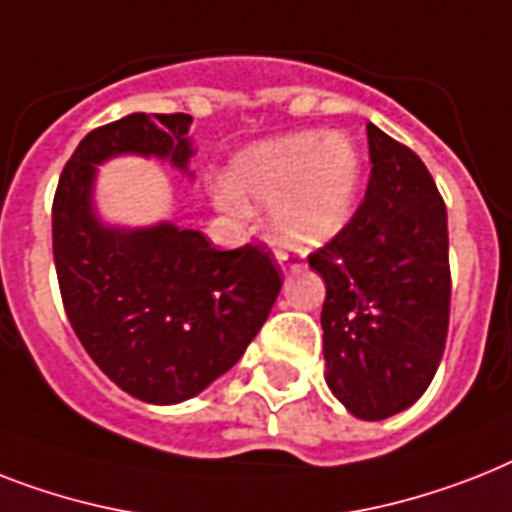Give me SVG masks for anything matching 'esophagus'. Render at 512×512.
<instances>
[{"label": "esophagus", "mask_w": 512, "mask_h": 512, "mask_svg": "<svg viewBox=\"0 0 512 512\" xmlns=\"http://www.w3.org/2000/svg\"><path fill=\"white\" fill-rule=\"evenodd\" d=\"M278 265H281V270H284V273H289L292 268H297V265H294L289 257H278Z\"/></svg>", "instance_id": "34e87169"}]
</instances>
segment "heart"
Returning a JSON list of instances; mask_svg holds the SVG:
<instances>
[{"instance_id": "obj_1", "label": "heart", "mask_w": 512, "mask_h": 512, "mask_svg": "<svg viewBox=\"0 0 512 512\" xmlns=\"http://www.w3.org/2000/svg\"><path fill=\"white\" fill-rule=\"evenodd\" d=\"M360 181L363 168L350 141L302 131L239 152L218 202L236 218H247L249 202L273 205L270 239L286 252L310 255L350 226Z\"/></svg>"}]
</instances>
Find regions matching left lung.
Masks as SVG:
<instances>
[{"label": "left lung", "mask_w": 512, "mask_h": 512, "mask_svg": "<svg viewBox=\"0 0 512 512\" xmlns=\"http://www.w3.org/2000/svg\"><path fill=\"white\" fill-rule=\"evenodd\" d=\"M371 178L350 226L307 257L326 284L328 389L355 418L384 421L434 378L450 323L447 210L421 157L368 123Z\"/></svg>", "instance_id": "obj_1"}]
</instances>
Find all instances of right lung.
I'll return each mask as SVG.
<instances>
[{
  "instance_id": "1",
  "label": "right lung",
  "mask_w": 512,
  "mask_h": 512,
  "mask_svg": "<svg viewBox=\"0 0 512 512\" xmlns=\"http://www.w3.org/2000/svg\"><path fill=\"white\" fill-rule=\"evenodd\" d=\"M191 115L131 112L91 131L65 165L52 249L68 321L99 371L149 405H178L231 371L281 292L270 252H220L173 218L120 226L97 205L99 165L168 162L194 181Z\"/></svg>"
}]
</instances>
